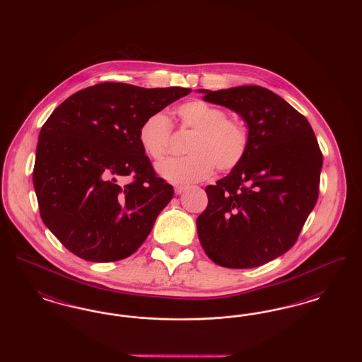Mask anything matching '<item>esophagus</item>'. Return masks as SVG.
Here are the masks:
<instances>
[{
	"label": "esophagus",
	"mask_w": 362,
	"mask_h": 362,
	"mask_svg": "<svg viewBox=\"0 0 362 362\" xmlns=\"http://www.w3.org/2000/svg\"><path fill=\"white\" fill-rule=\"evenodd\" d=\"M186 189H187V186H182V185H180V186H175V194H176V195H180V194H183Z\"/></svg>",
	"instance_id": "obj_1"
}]
</instances>
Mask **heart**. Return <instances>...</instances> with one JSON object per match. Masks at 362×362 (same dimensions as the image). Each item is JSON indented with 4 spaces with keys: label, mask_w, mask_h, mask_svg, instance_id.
<instances>
[{
    "label": "heart",
    "mask_w": 362,
    "mask_h": 362,
    "mask_svg": "<svg viewBox=\"0 0 362 362\" xmlns=\"http://www.w3.org/2000/svg\"><path fill=\"white\" fill-rule=\"evenodd\" d=\"M180 124L194 130L187 146L189 156L173 158L157 167V173L173 183H192L218 171H230L240 164L248 149V130L236 119H229L223 108L194 99L176 108ZM138 144L142 152L155 161L170 152L171 123L156 112L146 117L138 129Z\"/></svg>",
    "instance_id": "obj_1"
}]
</instances>
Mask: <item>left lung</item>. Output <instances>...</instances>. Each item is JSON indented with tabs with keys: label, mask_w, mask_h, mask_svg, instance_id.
<instances>
[{
	"label": "left lung",
	"mask_w": 362,
	"mask_h": 362,
	"mask_svg": "<svg viewBox=\"0 0 362 362\" xmlns=\"http://www.w3.org/2000/svg\"><path fill=\"white\" fill-rule=\"evenodd\" d=\"M198 92L236 112L250 138L240 164L205 189L198 238L223 267H258L297 240L317 201L323 156L310 122L274 92L258 86Z\"/></svg>",
	"instance_id": "left-lung-1"
}]
</instances>
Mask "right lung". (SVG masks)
I'll use <instances>...</instances> for the list:
<instances>
[{
  "mask_svg": "<svg viewBox=\"0 0 362 362\" xmlns=\"http://www.w3.org/2000/svg\"><path fill=\"white\" fill-rule=\"evenodd\" d=\"M189 92L103 83L54 110L39 133L33 179L43 223L70 252L115 262L146 240L173 189L156 176L138 129Z\"/></svg>",
  "mask_w": 362,
  "mask_h": 362,
  "instance_id": "right-lung-1",
  "label": "right lung"
}]
</instances>
